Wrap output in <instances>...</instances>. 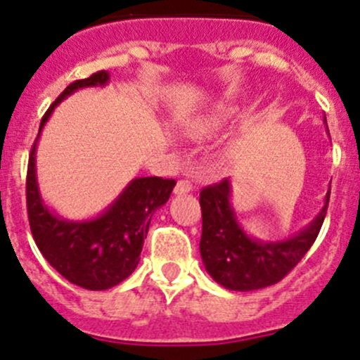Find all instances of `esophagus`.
I'll use <instances>...</instances> for the list:
<instances>
[{
	"label": "esophagus",
	"instance_id": "34e87169",
	"mask_svg": "<svg viewBox=\"0 0 360 360\" xmlns=\"http://www.w3.org/2000/svg\"><path fill=\"white\" fill-rule=\"evenodd\" d=\"M191 190H193V184H191L190 181H186V179H181V181H177L176 188H174V191H176V195H184V193H190Z\"/></svg>",
	"mask_w": 360,
	"mask_h": 360
}]
</instances>
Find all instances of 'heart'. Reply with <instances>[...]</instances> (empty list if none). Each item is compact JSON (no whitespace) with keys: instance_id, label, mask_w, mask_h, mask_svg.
Returning a JSON list of instances; mask_svg holds the SVG:
<instances>
[{"instance_id":"obj_1","label":"heart","mask_w":360,"mask_h":360,"mask_svg":"<svg viewBox=\"0 0 360 360\" xmlns=\"http://www.w3.org/2000/svg\"><path fill=\"white\" fill-rule=\"evenodd\" d=\"M230 117V110L226 109H214L209 112L202 114V116L195 117L190 124H188V134L195 135V137H207L218 131L219 128L225 127L226 121Z\"/></svg>"}]
</instances>
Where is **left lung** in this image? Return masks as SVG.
<instances>
[{
    "instance_id": "1",
    "label": "left lung",
    "mask_w": 360,
    "mask_h": 360,
    "mask_svg": "<svg viewBox=\"0 0 360 360\" xmlns=\"http://www.w3.org/2000/svg\"><path fill=\"white\" fill-rule=\"evenodd\" d=\"M327 124V123H326ZM329 195L320 214L294 237L262 243L246 236L230 204V181L205 186L200 191V255L205 271L229 290L250 292L283 280L315 243L327 214Z\"/></svg>"
}]
</instances>
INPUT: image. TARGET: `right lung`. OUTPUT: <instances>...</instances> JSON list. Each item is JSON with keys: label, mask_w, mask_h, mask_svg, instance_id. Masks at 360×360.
Here are the masks:
<instances>
[{"label": "right lung", "mask_w": 360, "mask_h": 360, "mask_svg": "<svg viewBox=\"0 0 360 360\" xmlns=\"http://www.w3.org/2000/svg\"><path fill=\"white\" fill-rule=\"evenodd\" d=\"M105 70L75 80L44 114L38 137L59 102L80 87L105 86ZM31 148L26 177V204L31 233L45 260L70 283L87 290H107L127 280L141 260L153 212L169 200L176 181L163 177H137L105 212L86 221H68L49 211L38 191L34 151Z\"/></svg>", "instance_id": "1"}]
</instances>
